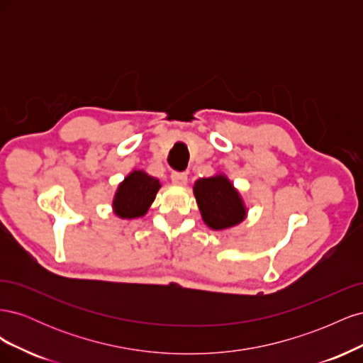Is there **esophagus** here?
I'll use <instances>...</instances> for the list:
<instances>
[{
  "label": "esophagus",
  "mask_w": 363,
  "mask_h": 363,
  "mask_svg": "<svg viewBox=\"0 0 363 363\" xmlns=\"http://www.w3.org/2000/svg\"><path fill=\"white\" fill-rule=\"evenodd\" d=\"M171 180L175 186H180V188H184L188 184V174L186 172H172L171 174Z\"/></svg>",
  "instance_id": "esophagus-1"
}]
</instances>
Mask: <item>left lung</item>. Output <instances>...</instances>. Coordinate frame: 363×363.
Wrapping results in <instances>:
<instances>
[{
    "label": "left lung",
    "mask_w": 363,
    "mask_h": 363,
    "mask_svg": "<svg viewBox=\"0 0 363 363\" xmlns=\"http://www.w3.org/2000/svg\"><path fill=\"white\" fill-rule=\"evenodd\" d=\"M194 196L204 224L213 232L239 225L248 215V207L233 182L218 172L194 183Z\"/></svg>",
    "instance_id": "8db88e82"
}]
</instances>
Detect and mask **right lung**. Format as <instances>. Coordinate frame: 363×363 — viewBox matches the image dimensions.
Masks as SVG:
<instances>
[{"label": "right lung", "mask_w": 363, "mask_h": 363, "mask_svg": "<svg viewBox=\"0 0 363 363\" xmlns=\"http://www.w3.org/2000/svg\"><path fill=\"white\" fill-rule=\"evenodd\" d=\"M162 184L144 169H133L118 184L112 200V211L121 219L145 216Z\"/></svg>", "instance_id": "add662e5"}]
</instances>
